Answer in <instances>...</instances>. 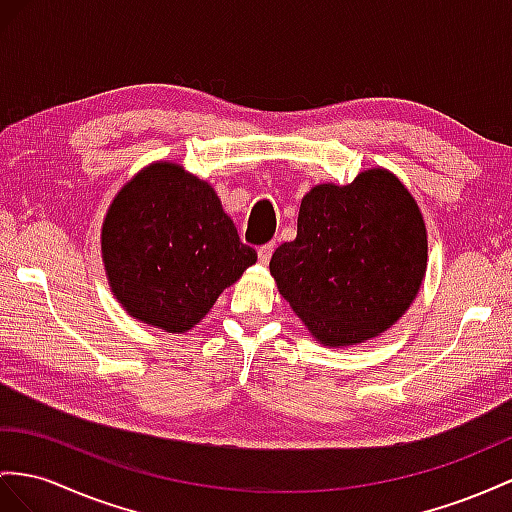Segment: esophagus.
<instances>
[{"mask_svg":"<svg viewBox=\"0 0 512 512\" xmlns=\"http://www.w3.org/2000/svg\"><path fill=\"white\" fill-rule=\"evenodd\" d=\"M272 253H274V244H272V242H268V244H264V246H259V248H257V257H259L261 264H268L270 257H272Z\"/></svg>","mask_w":512,"mask_h":512,"instance_id":"obj_1","label":"esophagus"}]
</instances>
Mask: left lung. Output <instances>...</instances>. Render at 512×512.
Returning <instances> with one entry per match:
<instances>
[{"label":"left lung","mask_w":512,"mask_h":512,"mask_svg":"<svg viewBox=\"0 0 512 512\" xmlns=\"http://www.w3.org/2000/svg\"><path fill=\"white\" fill-rule=\"evenodd\" d=\"M426 255L413 196L376 168L348 186L313 188L300 203L296 240L274 251L270 274L313 337L348 346L387 331L409 309Z\"/></svg>","instance_id":"left-lung-1"}]
</instances>
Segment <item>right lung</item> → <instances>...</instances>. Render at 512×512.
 Listing matches in <instances>:
<instances>
[{"instance_id":"obj_1","label":"right lung","mask_w":512,"mask_h":512,"mask_svg":"<svg viewBox=\"0 0 512 512\" xmlns=\"http://www.w3.org/2000/svg\"><path fill=\"white\" fill-rule=\"evenodd\" d=\"M114 296L129 316L183 333L257 261L209 183L177 164L144 168L116 194L101 231Z\"/></svg>"}]
</instances>
